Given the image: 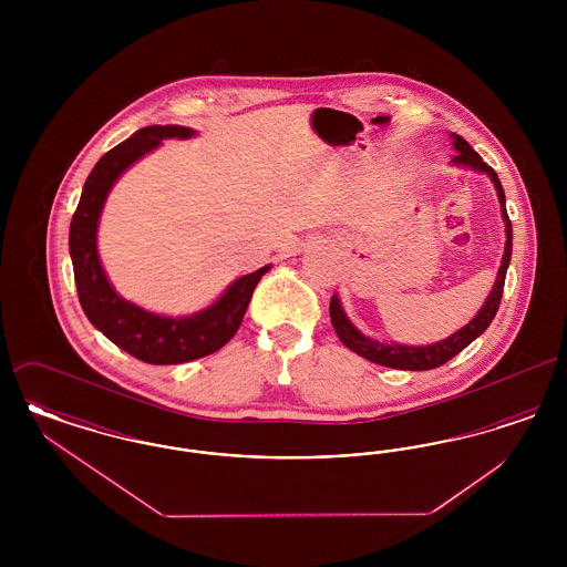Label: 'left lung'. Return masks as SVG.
I'll return each mask as SVG.
<instances>
[{
  "mask_svg": "<svg viewBox=\"0 0 567 567\" xmlns=\"http://www.w3.org/2000/svg\"><path fill=\"white\" fill-rule=\"evenodd\" d=\"M453 140V148H455V157L451 159L453 165L465 167V169H474L478 174H486L493 183V187L497 190V199L502 206V220L506 225V246H504V257H502V266L495 276V285L491 289V293L486 296L483 308L474 315V319L467 324H463L455 333H451L444 340H437L425 347H408L400 342H380L377 338L365 336L361 329H357L352 324L351 319L347 317L342 301L338 293L331 297L329 303V317L331 324L338 333V338L342 340V344L352 352H357L359 357L384 365V368H393V370H412V372H423V370H433L440 368L442 363H446L449 359H453L455 354L463 351L467 344H472L481 333H485L486 327L495 319L502 293H504V282H506V271L511 266V257H513V223L506 213V195L502 189V183L495 174V169L491 165L483 162V157L457 134H451Z\"/></svg>",
  "mask_w": 567,
  "mask_h": 567,
  "instance_id": "1",
  "label": "left lung"
}]
</instances>
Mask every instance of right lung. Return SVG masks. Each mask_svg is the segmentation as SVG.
Returning a JSON list of instances; mask_svg holds the SVG:
<instances>
[{"label":"right lung","instance_id":"right-lung-1","mask_svg":"<svg viewBox=\"0 0 567 567\" xmlns=\"http://www.w3.org/2000/svg\"><path fill=\"white\" fill-rule=\"evenodd\" d=\"M193 135H197L195 130L181 125H151L114 146L91 169L70 225V257L86 319L118 349L153 365L187 363L223 349L243 323L257 282L270 270L264 266L236 278L210 306L185 317L144 310L110 285L97 252V227L110 190L123 172L155 151L162 140H189Z\"/></svg>","mask_w":567,"mask_h":567}]
</instances>
